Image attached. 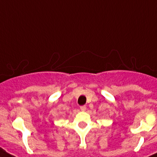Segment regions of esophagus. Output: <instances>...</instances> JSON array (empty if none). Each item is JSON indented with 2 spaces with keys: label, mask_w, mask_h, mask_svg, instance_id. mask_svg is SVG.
I'll return each mask as SVG.
<instances>
[{
  "label": "esophagus",
  "mask_w": 157,
  "mask_h": 157,
  "mask_svg": "<svg viewBox=\"0 0 157 157\" xmlns=\"http://www.w3.org/2000/svg\"><path fill=\"white\" fill-rule=\"evenodd\" d=\"M80 109L81 111H85V110L87 109V107H86L85 105H82V106H80Z\"/></svg>",
  "instance_id": "1"
}]
</instances>
